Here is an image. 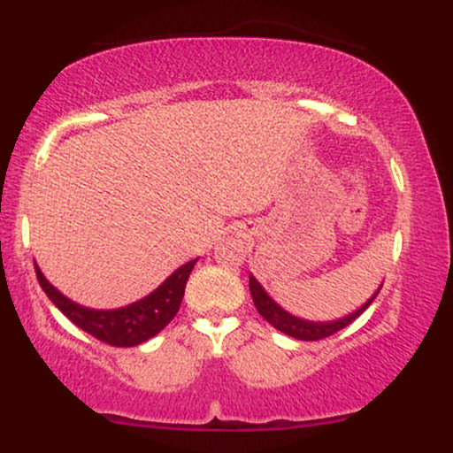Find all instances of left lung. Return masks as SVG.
Here are the masks:
<instances>
[{
	"label": "left lung",
	"instance_id": "8db88e82",
	"mask_svg": "<svg viewBox=\"0 0 453 453\" xmlns=\"http://www.w3.org/2000/svg\"><path fill=\"white\" fill-rule=\"evenodd\" d=\"M249 289H251L253 303H256L257 313L262 315L270 326H274L277 330L283 332V334L294 336V339H298V341H321V339H326V336L336 334V332L342 330V327L349 326L351 321H356L357 317H360L364 311L371 306L372 300H375V296L379 294L377 292L375 296H372V298L368 300L362 309H357L356 313L342 317V319L330 321V324H315V321H303V319H298V317H292L289 313H285V311L280 309L277 303H273V300L268 298V294L264 292L262 285H259L253 277H249Z\"/></svg>",
	"mask_w": 453,
	"mask_h": 453
}]
</instances>
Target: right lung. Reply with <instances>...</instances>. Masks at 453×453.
I'll return each mask as SVG.
<instances>
[{
  "label": "right lung",
  "instance_id": "right-lung-1",
  "mask_svg": "<svg viewBox=\"0 0 453 453\" xmlns=\"http://www.w3.org/2000/svg\"><path fill=\"white\" fill-rule=\"evenodd\" d=\"M194 264L196 259L187 262L185 266L170 274L147 298L117 311L85 309V306L72 303L64 294L57 292L53 285L44 279V274L40 273V268H35V274H38V283L44 289V294L53 300V304L72 324H76L87 334H91L93 339L106 342V345L134 347L149 341L150 336L157 334L159 330H164L174 319V315L179 313L180 300L185 296V285L191 270H194Z\"/></svg>",
  "mask_w": 453,
  "mask_h": 453
}]
</instances>
